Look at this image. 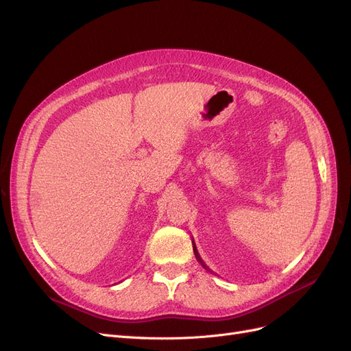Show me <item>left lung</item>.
Returning a JSON list of instances; mask_svg holds the SVG:
<instances>
[{
	"instance_id": "obj_1",
	"label": "left lung",
	"mask_w": 351,
	"mask_h": 351,
	"mask_svg": "<svg viewBox=\"0 0 351 351\" xmlns=\"http://www.w3.org/2000/svg\"><path fill=\"white\" fill-rule=\"evenodd\" d=\"M192 245H193V252H195V256H196V259H197V262H199V263H200L202 266H204V267H205L206 270H209V271H210V269H209V267H208V266H206V265L204 263V261H202V257L199 256V253H197V249H196V245H195V242H193V241H192Z\"/></svg>"
}]
</instances>
